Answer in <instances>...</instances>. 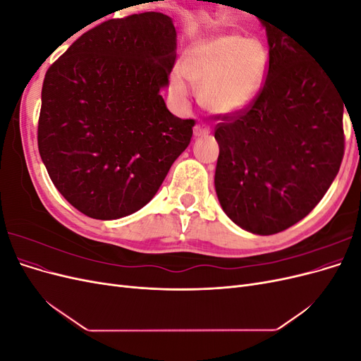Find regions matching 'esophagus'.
<instances>
[{"mask_svg":"<svg viewBox=\"0 0 361 361\" xmlns=\"http://www.w3.org/2000/svg\"><path fill=\"white\" fill-rule=\"evenodd\" d=\"M211 134V128L207 126L206 123H197L194 126V137L199 138V137H206Z\"/></svg>","mask_w":361,"mask_h":361,"instance_id":"obj_1","label":"esophagus"}]
</instances>
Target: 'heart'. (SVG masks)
<instances>
[{
    "mask_svg": "<svg viewBox=\"0 0 361 361\" xmlns=\"http://www.w3.org/2000/svg\"><path fill=\"white\" fill-rule=\"evenodd\" d=\"M267 49L257 39L224 35L194 43L183 54L180 72L199 89L207 111L235 114L251 104L264 80ZM180 75L171 76V90L187 97L188 85Z\"/></svg>",
    "mask_w": 361,
    "mask_h": 361,
    "instance_id": "b5f03b06",
    "label": "heart"
}]
</instances>
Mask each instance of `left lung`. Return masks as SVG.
I'll use <instances>...</instances> for the list:
<instances>
[{
	"mask_svg": "<svg viewBox=\"0 0 361 361\" xmlns=\"http://www.w3.org/2000/svg\"><path fill=\"white\" fill-rule=\"evenodd\" d=\"M262 24L269 47L267 80L243 111L216 117L215 191L235 224L274 235L309 215L338 173L345 102L297 40Z\"/></svg>",
	"mask_w": 361,
	"mask_h": 361,
	"instance_id": "left-lung-1",
	"label": "left lung"
}]
</instances>
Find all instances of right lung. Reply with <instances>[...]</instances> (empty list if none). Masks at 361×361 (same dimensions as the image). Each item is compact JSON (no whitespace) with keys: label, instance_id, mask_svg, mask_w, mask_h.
I'll list each match as a JSON object with an SVG mask.
<instances>
[{"label":"right lung","instance_id":"1","mask_svg":"<svg viewBox=\"0 0 361 361\" xmlns=\"http://www.w3.org/2000/svg\"><path fill=\"white\" fill-rule=\"evenodd\" d=\"M174 60L171 18L146 12L84 32L48 69L39 154L75 209L96 220L137 212L188 147L195 122L159 94Z\"/></svg>","mask_w":361,"mask_h":361}]
</instances>
